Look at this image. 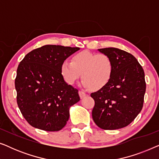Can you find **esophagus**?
Here are the masks:
<instances>
[{"mask_svg": "<svg viewBox=\"0 0 159 159\" xmlns=\"http://www.w3.org/2000/svg\"><path fill=\"white\" fill-rule=\"evenodd\" d=\"M79 95H80V98H83L84 97H85L86 95H87V94L84 92H83V91H79Z\"/></svg>", "mask_w": 159, "mask_h": 159, "instance_id": "esophagus-1", "label": "esophagus"}]
</instances>
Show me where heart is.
I'll list each match as a JSON object with an SVG mask.
<instances>
[{
  "mask_svg": "<svg viewBox=\"0 0 159 159\" xmlns=\"http://www.w3.org/2000/svg\"><path fill=\"white\" fill-rule=\"evenodd\" d=\"M60 71L64 81L74 84L82 74V84L84 88L98 91L106 88L114 74V63L110 56L83 51L75 54L71 62L64 61Z\"/></svg>",
  "mask_w": 159,
  "mask_h": 159,
  "instance_id": "1",
  "label": "heart"
}]
</instances>
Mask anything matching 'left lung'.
Masks as SVG:
<instances>
[{
	"mask_svg": "<svg viewBox=\"0 0 159 159\" xmlns=\"http://www.w3.org/2000/svg\"><path fill=\"white\" fill-rule=\"evenodd\" d=\"M110 56L114 74L106 88L91 93L95 101L92 116L103 129L127 127L143 108L146 88L145 73L135 57L116 48L98 49Z\"/></svg>",
	"mask_w": 159,
	"mask_h": 159,
	"instance_id": "8db88e82",
	"label": "left lung"
}]
</instances>
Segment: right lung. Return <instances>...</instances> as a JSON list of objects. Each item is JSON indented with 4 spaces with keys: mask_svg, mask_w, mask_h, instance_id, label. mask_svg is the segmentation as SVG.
<instances>
[{
    "mask_svg": "<svg viewBox=\"0 0 159 159\" xmlns=\"http://www.w3.org/2000/svg\"><path fill=\"white\" fill-rule=\"evenodd\" d=\"M80 48L46 45L19 63L15 79L17 104L27 122L48 132L59 131L69 118V108L80 101L78 90L64 81L61 63Z\"/></svg>",
    "mask_w": 159,
    "mask_h": 159,
    "instance_id": "obj_1",
    "label": "right lung"
}]
</instances>
